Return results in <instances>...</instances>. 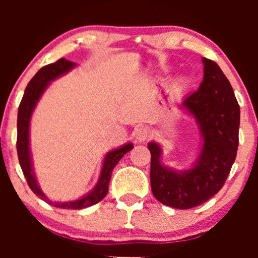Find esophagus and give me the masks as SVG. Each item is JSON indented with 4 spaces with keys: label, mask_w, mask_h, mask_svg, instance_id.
<instances>
[{
    "label": "esophagus",
    "mask_w": 258,
    "mask_h": 258,
    "mask_svg": "<svg viewBox=\"0 0 258 258\" xmlns=\"http://www.w3.org/2000/svg\"><path fill=\"white\" fill-rule=\"evenodd\" d=\"M135 137L138 142L147 141L148 137H149V130H148L147 127H139V128L136 130Z\"/></svg>",
    "instance_id": "obj_1"
}]
</instances>
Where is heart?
I'll return each mask as SVG.
<instances>
[{
  "label": "heart",
  "mask_w": 258,
  "mask_h": 258,
  "mask_svg": "<svg viewBox=\"0 0 258 258\" xmlns=\"http://www.w3.org/2000/svg\"><path fill=\"white\" fill-rule=\"evenodd\" d=\"M180 84H183V81H180Z\"/></svg>",
  "instance_id": "1"
}]
</instances>
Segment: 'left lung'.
<instances>
[{
    "label": "left lung",
    "instance_id": "left-lung-1",
    "mask_svg": "<svg viewBox=\"0 0 258 258\" xmlns=\"http://www.w3.org/2000/svg\"><path fill=\"white\" fill-rule=\"evenodd\" d=\"M204 80L199 90L182 102L193 115L203 138L194 166L174 171L161 164L162 150L150 142V184L156 200L166 206L186 210L199 206L221 190L236 158L240 106L221 68L203 58Z\"/></svg>",
    "mask_w": 258,
    "mask_h": 258
}]
</instances>
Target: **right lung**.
Masks as SVG:
<instances>
[{"instance_id":"1","label":"right lung","mask_w":258,"mask_h":258,"mask_svg":"<svg viewBox=\"0 0 258 258\" xmlns=\"http://www.w3.org/2000/svg\"><path fill=\"white\" fill-rule=\"evenodd\" d=\"M74 61L67 60L65 58L58 59L55 63L48 64L46 67L41 68L36 73V75L30 80L28 86H26L24 96H23L22 102H20L19 109H18V121H17V152L18 159H19L20 167H22L23 173H24L26 182L29 186L40 199L51 204L52 206L59 207V209L67 210H81L90 207L92 205H96L100 200L105 198L109 189V182H110L111 172L114 167L116 166L117 162L120 161L121 158L128 153L132 149V143H127L125 146L117 149L111 150L105 155L104 162H103L102 172H100L98 183L96 186L81 199L75 201H65V203H55V201L49 200L43 191L41 190L40 186L37 184L36 177H35L34 170H32V162L30 155V147H29V126H30V119L32 111L36 106L38 99L41 98L42 93L48 87L49 82L55 80L59 76L64 75L68 72L75 67Z\"/></svg>"}]
</instances>
